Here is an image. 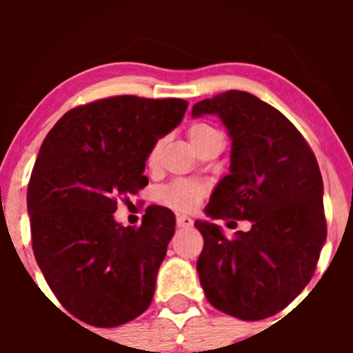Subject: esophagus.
<instances>
[{
	"label": "esophagus",
	"mask_w": 353,
	"mask_h": 353,
	"mask_svg": "<svg viewBox=\"0 0 353 353\" xmlns=\"http://www.w3.org/2000/svg\"><path fill=\"white\" fill-rule=\"evenodd\" d=\"M176 223H177V227H179V229H188V227L193 225V219H190L188 215H177Z\"/></svg>",
	"instance_id": "1"
}]
</instances>
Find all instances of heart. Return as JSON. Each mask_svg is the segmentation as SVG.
<instances>
[{
	"instance_id": "obj_1",
	"label": "heart",
	"mask_w": 353,
	"mask_h": 353,
	"mask_svg": "<svg viewBox=\"0 0 353 353\" xmlns=\"http://www.w3.org/2000/svg\"><path fill=\"white\" fill-rule=\"evenodd\" d=\"M208 131H213L212 128L206 126V124H193L188 131L190 134V140L194 141L196 138L201 137V134L208 133ZM159 150L160 147L155 145L154 148L148 154V165L154 167L159 160ZM203 196V188L196 183H190V181H176V183L169 184V186L162 188L159 191V199L163 203V205L170 206V208L181 210V212H190V210H194L198 206L199 199Z\"/></svg>"
}]
</instances>
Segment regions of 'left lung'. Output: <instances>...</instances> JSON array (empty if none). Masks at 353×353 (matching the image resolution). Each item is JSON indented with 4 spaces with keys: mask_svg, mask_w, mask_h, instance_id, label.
Instances as JSON below:
<instances>
[{
    "mask_svg": "<svg viewBox=\"0 0 353 353\" xmlns=\"http://www.w3.org/2000/svg\"><path fill=\"white\" fill-rule=\"evenodd\" d=\"M227 128L229 174L213 190L212 220H249L251 230L227 239L216 223L196 220L203 251L196 270L213 307L244 321L287 307L312 279L326 243L323 177L297 128L249 92L229 90L193 105Z\"/></svg>",
    "mask_w": 353,
    "mask_h": 353,
    "instance_id": "8db88e82",
    "label": "left lung"
}]
</instances>
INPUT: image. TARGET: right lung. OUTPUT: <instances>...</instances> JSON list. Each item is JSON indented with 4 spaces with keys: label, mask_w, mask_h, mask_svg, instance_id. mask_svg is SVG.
<instances>
[{
    "label": "right lung",
    "mask_w": 353,
    "mask_h": 353,
    "mask_svg": "<svg viewBox=\"0 0 353 353\" xmlns=\"http://www.w3.org/2000/svg\"><path fill=\"white\" fill-rule=\"evenodd\" d=\"M186 109L183 99H102L68 110L39 150L27 190L32 249L58 301L87 325H124L150 305L176 215L152 205L140 227H124L112 213L147 186L148 154Z\"/></svg>",
    "instance_id": "obj_1"
}]
</instances>
